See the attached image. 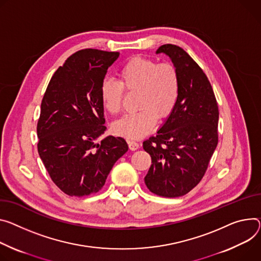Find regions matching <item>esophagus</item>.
I'll return each mask as SVG.
<instances>
[{
    "label": "esophagus",
    "mask_w": 261,
    "mask_h": 261,
    "mask_svg": "<svg viewBox=\"0 0 261 261\" xmlns=\"http://www.w3.org/2000/svg\"><path fill=\"white\" fill-rule=\"evenodd\" d=\"M127 143H128L129 149H130L131 151H135V150H137V149L139 148V144L136 143V141H134V140H128Z\"/></svg>",
    "instance_id": "1"
}]
</instances>
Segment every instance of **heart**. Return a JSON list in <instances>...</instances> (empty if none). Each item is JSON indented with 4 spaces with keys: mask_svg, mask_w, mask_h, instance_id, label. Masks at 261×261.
Returning <instances> with one entry per match:
<instances>
[{
    "mask_svg": "<svg viewBox=\"0 0 261 261\" xmlns=\"http://www.w3.org/2000/svg\"><path fill=\"white\" fill-rule=\"evenodd\" d=\"M120 81L106 78L101 84V100L111 114L122 110L124 89L136 91L138 110L124 116L113 124L115 134L130 139L148 135L156 126L157 120H165L174 111L179 98V75L171 62L158 63L157 60L134 56L118 70Z\"/></svg>",
    "mask_w": 261,
    "mask_h": 261,
    "instance_id": "1",
    "label": "heart"
}]
</instances>
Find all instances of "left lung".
Listing matches in <instances>:
<instances>
[{"label":"left lung","mask_w":261,"mask_h":261,"mask_svg":"<svg viewBox=\"0 0 261 261\" xmlns=\"http://www.w3.org/2000/svg\"><path fill=\"white\" fill-rule=\"evenodd\" d=\"M159 53L176 66L180 89L172 114L143 144L152 158L145 183L155 195L177 198L197 186L208 168L219 140V107L203 69L182 48L168 43Z\"/></svg>","instance_id":"1"}]
</instances>
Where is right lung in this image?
<instances>
[{
  "mask_svg": "<svg viewBox=\"0 0 261 261\" xmlns=\"http://www.w3.org/2000/svg\"><path fill=\"white\" fill-rule=\"evenodd\" d=\"M118 52L85 49L69 56L51 78L37 123L38 154L53 182L70 197L98 193L127 151L107 136L101 84Z\"/></svg>",
  "mask_w": 261,
  "mask_h": 261,
  "instance_id": "add662e5",
  "label": "right lung"
}]
</instances>
